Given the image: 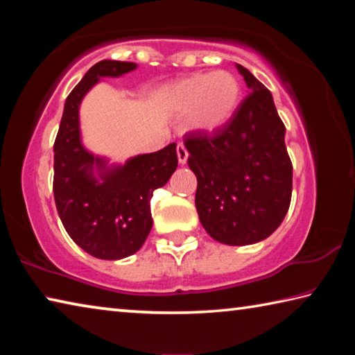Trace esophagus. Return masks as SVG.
<instances>
[{"instance_id": "1", "label": "esophagus", "mask_w": 355, "mask_h": 355, "mask_svg": "<svg viewBox=\"0 0 355 355\" xmlns=\"http://www.w3.org/2000/svg\"><path fill=\"white\" fill-rule=\"evenodd\" d=\"M188 150H186V147L183 146V144H178L177 147V158H178V163L180 164H186V161H188Z\"/></svg>"}]
</instances>
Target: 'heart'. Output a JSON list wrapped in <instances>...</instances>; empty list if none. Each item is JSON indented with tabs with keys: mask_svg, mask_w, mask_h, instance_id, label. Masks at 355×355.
Here are the masks:
<instances>
[{
	"mask_svg": "<svg viewBox=\"0 0 355 355\" xmlns=\"http://www.w3.org/2000/svg\"><path fill=\"white\" fill-rule=\"evenodd\" d=\"M243 86L227 70L199 71L171 84L166 101L171 110L188 112V125L199 133H214L235 117Z\"/></svg>",
	"mask_w": 355,
	"mask_h": 355,
	"instance_id": "1",
	"label": "heart"
}]
</instances>
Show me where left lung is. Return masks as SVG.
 <instances>
[{"instance_id":"left-lung-1","label":"left lung","mask_w":355,"mask_h":355,"mask_svg":"<svg viewBox=\"0 0 355 355\" xmlns=\"http://www.w3.org/2000/svg\"><path fill=\"white\" fill-rule=\"evenodd\" d=\"M249 95L224 128L211 136L188 133V166L197 177L200 224L228 245L260 243L277 230L291 202L293 166L285 125L271 92L236 64Z\"/></svg>"}]
</instances>
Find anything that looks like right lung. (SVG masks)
I'll use <instances>...</instances> for the list:
<instances>
[{
    "mask_svg": "<svg viewBox=\"0 0 355 355\" xmlns=\"http://www.w3.org/2000/svg\"><path fill=\"white\" fill-rule=\"evenodd\" d=\"M137 69L135 62L100 61L69 94L55 141V202L69 236L100 260H122L146 243L153 219L150 199L178 166L177 144L136 155L125 164L84 147L80 106L101 78H119Z\"/></svg>",
    "mask_w": 355,
    "mask_h": 355,
    "instance_id": "right-lung-1",
    "label": "right lung"
}]
</instances>
